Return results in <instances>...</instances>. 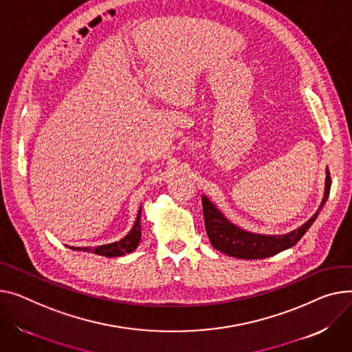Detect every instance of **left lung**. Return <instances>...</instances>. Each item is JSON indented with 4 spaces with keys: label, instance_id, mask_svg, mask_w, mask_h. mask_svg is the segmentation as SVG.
<instances>
[{
    "label": "left lung",
    "instance_id": "1",
    "mask_svg": "<svg viewBox=\"0 0 352 352\" xmlns=\"http://www.w3.org/2000/svg\"><path fill=\"white\" fill-rule=\"evenodd\" d=\"M330 171L329 168H325L324 197L316 214L306 223L286 233V235H261V233L245 230L232 223L212 201L206 195H202L204 219L208 238L215 249L228 256L238 257V259H265V257L277 254L294 246L304 233L309 230L330 195Z\"/></svg>",
    "mask_w": 352,
    "mask_h": 352
}]
</instances>
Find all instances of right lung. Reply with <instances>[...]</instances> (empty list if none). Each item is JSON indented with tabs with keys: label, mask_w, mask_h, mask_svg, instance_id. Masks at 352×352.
Instances as JSON below:
<instances>
[{
	"label": "right lung",
	"mask_w": 352,
	"mask_h": 352,
	"mask_svg": "<svg viewBox=\"0 0 352 352\" xmlns=\"http://www.w3.org/2000/svg\"><path fill=\"white\" fill-rule=\"evenodd\" d=\"M140 217H142V206L138 209V214L135 218V222L133 225V228L130 229V232L127 235L113 243L109 245H102L96 249H91V248H76L75 250L79 252H93L95 254L99 256H104V257H119L123 256L126 253H131L140 243V239H142V223H140Z\"/></svg>",
	"instance_id": "right-lung-1"
}]
</instances>
